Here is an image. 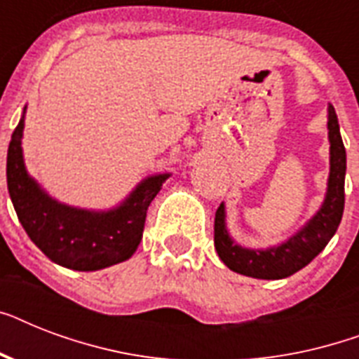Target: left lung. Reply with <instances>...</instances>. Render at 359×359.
I'll return each instance as SVG.
<instances>
[{
    "label": "left lung",
    "mask_w": 359,
    "mask_h": 359,
    "mask_svg": "<svg viewBox=\"0 0 359 359\" xmlns=\"http://www.w3.org/2000/svg\"><path fill=\"white\" fill-rule=\"evenodd\" d=\"M328 130L330 143H332L328 194L317 216L289 242H285L279 248H270L266 251L244 250L233 244V240L225 231L224 205H219L216 210V218H214V245H216L219 259L233 272L257 279L289 278L307 266L335 235L343 218V210H345L346 151L341 140L339 123H337L334 106L328 108Z\"/></svg>",
    "instance_id": "obj_1"
}]
</instances>
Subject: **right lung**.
I'll list each match as a JSON object with an SVG mask.
<instances>
[{"mask_svg":"<svg viewBox=\"0 0 359 359\" xmlns=\"http://www.w3.org/2000/svg\"><path fill=\"white\" fill-rule=\"evenodd\" d=\"M24 117L11 135L7 188L20 224L31 242L65 268L93 272L134 255L145 229L147 208L169 175L143 180L132 196L109 212H87L53 201L25 173L22 160Z\"/></svg>","mask_w":359,"mask_h":359,"instance_id":"add662e5","label":"right lung"}]
</instances>
